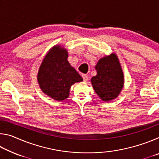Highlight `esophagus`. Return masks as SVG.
Segmentation results:
<instances>
[{"mask_svg":"<svg viewBox=\"0 0 159 159\" xmlns=\"http://www.w3.org/2000/svg\"><path fill=\"white\" fill-rule=\"evenodd\" d=\"M82 77H83V80H84L85 82H86V81H87V80H88V76H87V75L83 74V75H82Z\"/></svg>","mask_w":159,"mask_h":159,"instance_id":"obj_1","label":"esophagus"}]
</instances>
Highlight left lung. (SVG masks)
Here are the masks:
<instances>
[{
  "label": "left lung",
  "instance_id": "left-lung-1",
  "mask_svg": "<svg viewBox=\"0 0 159 159\" xmlns=\"http://www.w3.org/2000/svg\"><path fill=\"white\" fill-rule=\"evenodd\" d=\"M97 75L92 77L94 90L102 101L117 98L124 85V74L118 56L115 53L99 59L95 66Z\"/></svg>",
  "mask_w": 159,
  "mask_h": 159
}]
</instances>
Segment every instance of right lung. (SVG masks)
Listing matches in <instances>:
<instances>
[{
    "mask_svg": "<svg viewBox=\"0 0 159 159\" xmlns=\"http://www.w3.org/2000/svg\"><path fill=\"white\" fill-rule=\"evenodd\" d=\"M68 51L56 45L43 60L37 75L42 92L57 101L69 98L71 86L83 81V78L67 60Z\"/></svg>",
    "mask_w": 159,
    "mask_h": 159,
    "instance_id": "add662e5",
    "label": "right lung"
}]
</instances>
